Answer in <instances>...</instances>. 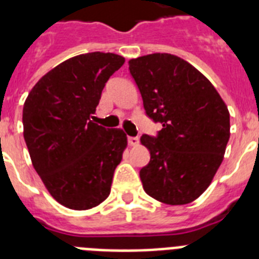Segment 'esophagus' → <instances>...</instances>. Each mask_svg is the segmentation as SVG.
<instances>
[{
    "label": "esophagus",
    "instance_id": "obj_1",
    "mask_svg": "<svg viewBox=\"0 0 259 259\" xmlns=\"http://www.w3.org/2000/svg\"><path fill=\"white\" fill-rule=\"evenodd\" d=\"M128 144L131 146H136L139 144V139L137 137H128Z\"/></svg>",
    "mask_w": 259,
    "mask_h": 259
}]
</instances>
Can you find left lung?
Instances as JSON below:
<instances>
[{"label":"left lung","mask_w":259,"mask_h":259,"mask_svg":"<svg viewBox=\"0 0 259 259\" xmlns=\"http://www.w3.org/2000/svg\"><path fill=\"white\" fill-rule=\"evenodd\" d=\"M146 114L162 123L140 143L150 162L143 188L166 205H187L211 184L230 140V111L210 80L183 58L154 53L128 61Z\"/></svg>","instance_id":"8db88e82"}]
</instances>
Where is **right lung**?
I'll return each mask as SVG.
<instances>
[{"instance_id": "obj_1", "label": "right lung", "mask_w": 259, "mask_h": 259, "mask_svg": "<svg viewBox=\"0 0 259 259\" xmlns=\"http://www.w3.org/2000/svg\"><path fill=\"white\" fill-rule=\"evenodd\" d=\"M123 63L114 53L72 57L47 72L26 98L23 136L33 168L68 209H93L109 197L127 136L92 118L105 83Z\"/></svg>"}]
</instances>
